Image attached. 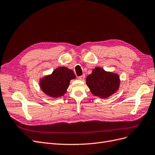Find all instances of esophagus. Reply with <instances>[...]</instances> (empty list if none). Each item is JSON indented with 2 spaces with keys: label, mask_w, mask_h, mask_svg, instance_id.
Returning <instances> with one entry per match:
<instances>
[{
  "label": "esophagus",
  "mask_w": 155,
  "mask_h": 155,
  "mask_svg": "<svg viewBox=\"0 0 155 155\" xmlns=\"http://www.w3.org/2000/svg\"><path fill=\"white\" fill-rule=\"evenodd\" d=\"M85 74H83V75H82V76H81V77H78V78L79 80H81V81H84V78H85Z\"/></svg>",
  "instance_id": "1"
}]
</instances>
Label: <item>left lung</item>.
<instances>
[{
    "instance_id": "obj_1",
    "label": "left lung",
    "mask_w": 155,
    "mask_h": 155,
    "mask_svg": "<svg viewBox=\"0 0 155 155\" xmlns=\"http://www.w3.org/2000/svg\"><path fill=\"white\" fill-rule=\"evenodd\" d=\"M121 80L119 74L107 71L100 67L94 68L86 77V84L93 95L107 98L119 90Z\"/></svg>"
}]
</instances>
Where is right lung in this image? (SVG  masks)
Here are the masks:
<instances>
[{
  "label": "right lung",
  "mask_w": 155,
  "mask_h": 155,
  "mask_svg": "<svg viewBox=\"0 0 155 155\" xmlns=\"http://www.w3.org/2000/svg\"><path fill=\"white\" fill-rule=\"evenodd\" d=\"M75 78V74L70 69L59 66L51 74L40 78L39 87L46 95L57 98L64 95L70 81Z\"/></svg>",
  "instance_id": "1"
}]
</instances>
